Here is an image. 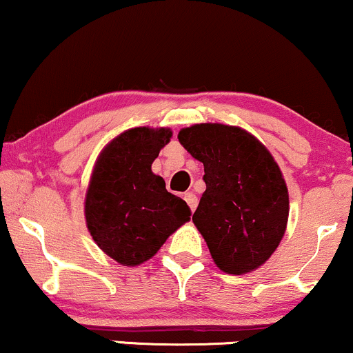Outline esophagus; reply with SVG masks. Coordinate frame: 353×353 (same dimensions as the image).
Instances as JSON below:
<instances>
[{
	"label": "esophagus",
	"mask_w": 353,
	"mask_h": 353,
	"mask_svg": "<svg viewBox=\"0 0 353 353\" xmlns=\"http://www.w3.org/2000/svg\"><path fill=\"white\" fill-rule=\"evenodd\" d=\"M184 201L188 202V205L190 207V210H195V207H197V197H195V194L192 192H185L184 194Z\"/></svg>",
	"instance_id": "obj_1"
}]
</instances>
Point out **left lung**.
I'll list each match as a JSON object with an SVG mask.
<instances>
[{
	"label": "left lung",
	"mask_w": 353,
	"mask_h": 353,
	"mask_svg": "<svg viewBox=\"0 0 353 353\" xmlns=\"http://www.w3.org/2000/svg\"><path fill=\"white\" fill-rule=\"evenodd\" d=\"M177 138L203 164L207 189L192 220L215 265L230 274L256 270L278 248L290 214L273 156L245 130L220 123L194 125Z\"/></svg>",
	"instance_id": "8db88e82"
}]
</instances>
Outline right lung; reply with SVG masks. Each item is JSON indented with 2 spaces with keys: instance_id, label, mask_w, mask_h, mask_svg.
I'll return each mask as SVG.
<instances>
[{
  "instance_id": "right-lung-1",
  "label": "right lung",
  "mask_w": 353,
  "mask_h": 353,
  "mask_svg": "<svg viewBox=\"0 0 353 353\" xmlns=\"http://www.w3.org/2000/svg\"><path fill=\"white\" fill-rule=\"evenodd\" d=\"M171 136V130L146 126L125 131L101 151L93 169L85 199L87 227L95 243L125 266L154 256L192 215L151 171Z\"/></svg>"
}]
</instances>
